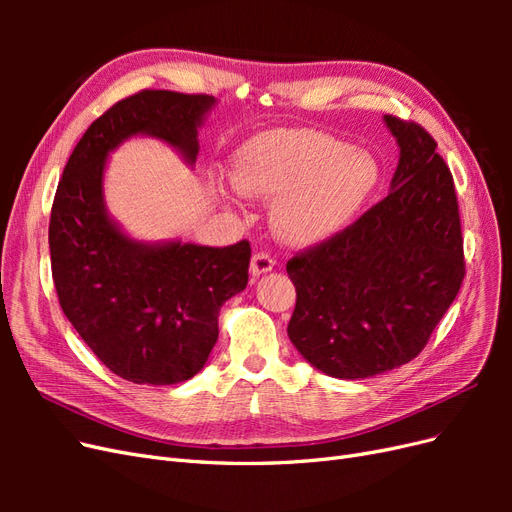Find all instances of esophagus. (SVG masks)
<instances>
[{"mask_svg": "<svg viewBox=\"0 0 512 512\" xmlns=\"http://www.w3.org/2000/svg\"><path fill=\"white\" fill-rule=\"evenodd\" d=\"M273 267H275V260L269 252H256L252 256V262H250V273L254 277H258L262 273H269Z\"/></svg>", "mask_w": 512, "mask_h": 512, "instance_id": "34e87169", "label": "esophagus"}]
</instances>
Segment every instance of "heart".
I'll use <instances>...</instances> for the list:
<instances>
[{"label":"heart","mask_w":512,"mask_h":512,"mask_svg":"<svg viewBox=\"0 0 512 512\" xmlns=\"http://www.w3.org/2000/svg\"><path fill=\"white\" fill-rule=\"evenodd\" d=\"M380 168L365 151L312 130H273L232 160L241 194L277 198L271 224L290 243H316L348 226L376 190Z\"/></svg>","instance_id":"b5f03b06"}]
</instances>
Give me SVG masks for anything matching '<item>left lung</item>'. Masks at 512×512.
<instances>
[{"label":"left lung","mask_w":512,"mask_h":512,"mask_svg":"<svg viewBox=\"0 0 512 512\" xmlns=\"http://www.w3.org/2000/svg\"><path fill=\"white\" fill-rule=\"evenodd\" d=\"M384 121L401 149L389 196L286 265L297 288L290 342L344 380L416 359L466 275L455 183L438 143L416 121Z\"/></svg>","instance_id":"left-lung-1"}]
</instances>
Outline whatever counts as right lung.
<instances>
[{
  "label": "right lung",
  "mask_w": 512,
  "mask_h": 512,
  "mask_svg": "<svg viewBox=\"0 0 512 512\" xmlns=\"http://www.w3.org/2000/svg\"><path fill=\"white\" fill-rule=\"evenodd\" d=\"M213 104L166 89L119 100L76 143L55 192L49 247L59 305L91 352L136 384H177L203 369L222 305L247 286L252 247L128 239L104 209V162L134 134L158 136L194 162Z\"/></svg>",
  "instance_id": "1"
}]
</instances>
